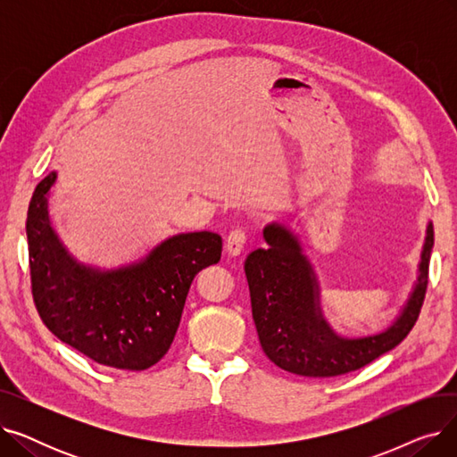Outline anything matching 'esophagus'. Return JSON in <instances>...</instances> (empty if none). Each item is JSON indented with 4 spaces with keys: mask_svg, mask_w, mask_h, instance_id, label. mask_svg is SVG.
I'll return each mask as SVG.
<instances>
[{
    "mask_svg": "<svg viewBox=\"0 0 457 457\" xmlns=\"http://www.w3.org/2000/svg\"><path fill=\"white\" fill-rule=\"evenodd\" d=\"M246 245V233L243 229H233L229 231L228 238H226V252L228 255H241L243 248Z\"/></svg>",
    "mask_w": 457,
    "mask_h": 457,
    "instance_id": "obj_1",
    "label": "esophagus"
}]
</instances>
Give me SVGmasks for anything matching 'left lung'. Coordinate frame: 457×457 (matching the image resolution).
Masks as SVG:
<instances>
[{
	"label": "left lung",
	"instance_id": "1",
	"mask_svg": "<svg viewBox=\"0 0 457 457\" xmlns=\"http://www.w3.org/2000/svg\"><path fill=\"white\" fill-rule=\"evenodd\" d=\"M262 238L267 246L248 253L245 272L261 348L279 369L307 378L341 376L398 346L415 326L434 248L431 222L426 226L417 281L400 313L387 328L363 337H345L326 320L319 276L289 226L270 222L262 228Z\"/></svg>",
	"mask_w": 457,
	"mask_h": 457
}]
</instances>
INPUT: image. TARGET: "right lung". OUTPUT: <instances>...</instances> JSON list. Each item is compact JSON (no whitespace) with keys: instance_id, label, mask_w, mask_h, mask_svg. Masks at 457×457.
Listing matches in <instances>:
<instances>
[{"instance_id":"add662e5","label":"right lung","mask_w":457,"mask_h":457,"mask_svg":"<svg viewBox=\"0 0 457 457\" xmlns=\"http://www.w3.org/2000/svg\"><path fill=\"white\" fill-rule=\"evenodd\" d=\"M57 172L35 188L28 209L33 300L57 339L92 361L146 370L170 348L195 276L222 255L212 231L178 233L116 269L85 265L52 226L47 198Z\"/></svg>"}]
</instances>
